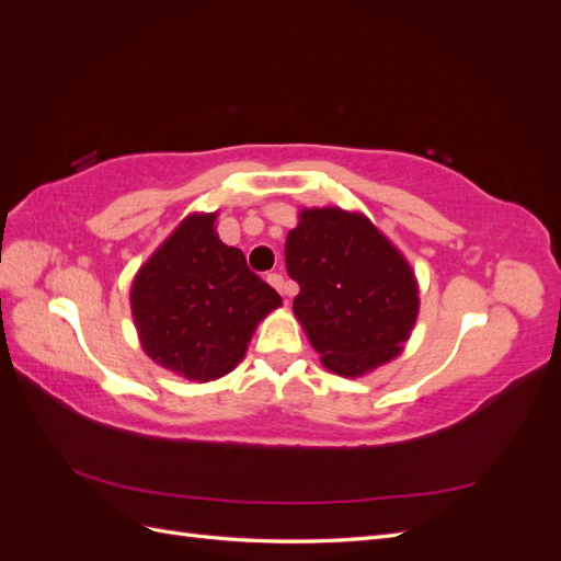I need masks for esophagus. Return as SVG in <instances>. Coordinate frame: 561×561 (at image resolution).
<instances>
[{"label":"esophagus","mask_w":561,"mask_h":561,"mask_svg":"<svg viewBox=\"0 0 561 561\" xmlns=\"http://www.w3.org/2000/svg\"><path fill=\"white\" fill-rule=\"evenodd\" d=\"M266 280H268L271 285H274L276 290H278L283 297H293V295H295V290H297L295 283H287L280 274H268V276H266Z\"/></svg>","instance_id":"1"}]
</instances>
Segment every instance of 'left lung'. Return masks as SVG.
<instances>
[{"label": "left lung", "mask_w": 561, "mask_h": 561, "mask_svg": "<svg viewBox=\"0 0 561 561\" xmlns=\"http://www.w3.org/2000/svg\"><path fill=\"white\" fill-rule=\"evenodd\" d=\"M285 266L299 283L293 311L330 371L360 377L400 355L419 316V285L365 215L301 210L287 233Z\"/></svg>", "instance_id": "obj_1"}]
</instances>
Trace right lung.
I'll use <instances>...</instances> for the list:
<instances>
[{
  "instance_id": "right-lung-1",
  "label": "right lung",
  "mask_w": 561,
  "mask_h": 561,
  "mask_svg": "<svg viewBox=\"0 0 561 561\" xmlns=\"http://www.w3.org/2000/svg\"><path fill=\"white\" fill-rule=\"evenodd\" d=\"M217 213H194L151 254L130 287L145 353L190 381H213L243 360L257 322L280 295L245 254L215 231Z\"/></svg>"
}]
</instances>
